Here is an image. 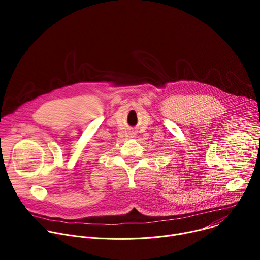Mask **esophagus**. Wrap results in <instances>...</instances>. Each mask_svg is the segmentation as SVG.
I'll return each mask as SVG.
<instances>
[{
    "instance_id": "obj_1",
    "label": "esophagus",
    "mask_w": 260,
    "mask_h": 260,
    "mask_svg": "<svg viewBox=\"0 0 260 260\" xmlns=\"http://www.w3.org/2000/svg\"><path fill=\"white\" fill-rule=\"evenodd\" d=\"M132 135V137H135V133H133V134H131Z\"/></svg>"
}]
</instances>
